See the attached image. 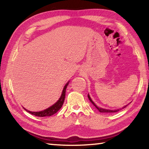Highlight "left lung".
I'll list each match as a JSON object with an SVG mask.
<instances>
[{"instance_id":"left-lung-1","label":"left lung","mask_w":149,"mask_h":149,"mask_svg":"<svg viewBox=\"0 0 149 149\" xmlns=\"http://www.w3.org/2000/svg\"><path fill=\"white\" fill-rule=\"evenodd\" d=\"M88 99H89V100H90V102L92 103L93 104V106L96 107V108L100 112H101V113H115V112H117V111H118L120 110V109H116V110H108V109H102V108H100V107H97L96 105H95V104L93 101H92V100L91 99V98H90V95H89V94L88 95ZM127 106H125V107H126ZM125 107H123V108H124ZM122 108V109H123Z\"/></svg>"}]
</instances>
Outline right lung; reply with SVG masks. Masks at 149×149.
<instances>
[{
    "label": "right lung",
    "mask_w": 149,
    "mask_h": 149,
    "mask_svg": "<svg viewBox=\"0 0 149 149\" xmlns=\"http://www.w3.org/2000/svg\"><path fill=\"white\" fill-rule=\"evenodd\" d=\"M68 83L65 85L64 88H63L61 96L59 98V99L58 100V102L54 104V105H52L51 107H50L47 109L43 110L42 111H40V112H31V111H29L26 110V109H26L27 111H28L29 113L32 114L33 115H35L36 116L43 117V116H49L53 115L54 114H55L58 112V111L61 109V107L63 106V102H64V100H65V98L66 89V87L68 86Z\"/></svg>",
    "instance_id": "add662e5"
}]
</instances>
